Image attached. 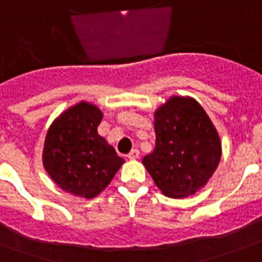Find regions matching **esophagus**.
<instances>
[{"mask_svg": "<svg viewBox=\"0 0 262 262\" xmlns=\"http://www.w3.org/2000/svg\"><path fill=\"white\" fill-rule=\"evenodd\" d=\"M139 156H140L139 149H132V151L127 154V159L136 160V159H139Z\"/></svg>", "mask_w": 262, "mask_h": 262, "instance_id": "obj_1", "label": "esophagus"}]
</instances>
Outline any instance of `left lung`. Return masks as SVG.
Wrapping results in <instances>:
<instances>
[{
    "mask_svg": "<svg viewBox=\"0 0 262 262\" xmlns=\"http://www.w3.org/2000/svg\"><path fill=\"white\" fill-rule=\"evenodd\" d=\"M155 149L143 164L162 193L172 199L194 194L209 181L222 158L213 123L193 98L172 96L154 114Z\"/></svg>",
    "mask_w": 262,
    "mask_h": 262,
    "instance_id": "1",
    "label": "left lung"
}]
</instances>
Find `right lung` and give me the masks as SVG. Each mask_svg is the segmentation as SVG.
Here are the masks:
<instances>
[{"label":"right lung","mask_w":262,"mask_h":262,"mask_svg":"<svg viewBox=\"0 0 262 262\" xmlns=\"http://www.w3.org/2000/svg\"><path fill=\"white\" fill-rule=\"evenodd\" d=\"M103 113L80 102L63 111L49 127L43 147V166L63 191L94 199L114 178L125 160L102 136Z\"/></svg>","instance_id":"obj_1"}]
</instances>
